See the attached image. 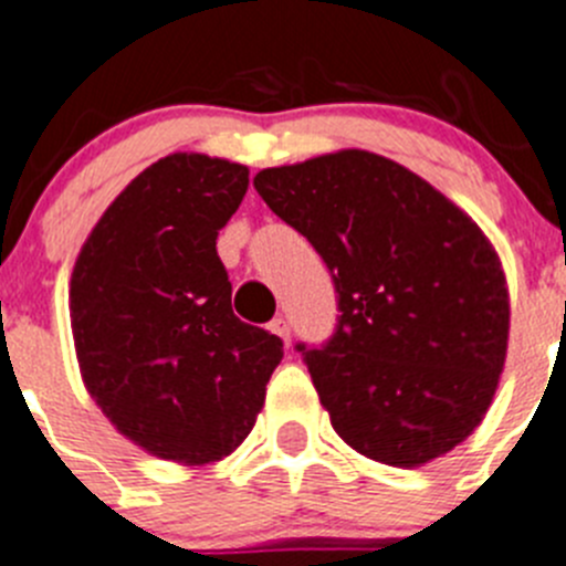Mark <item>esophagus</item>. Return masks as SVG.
Wrapping results in <instances>:
<instances>
[{
	"label": "esophagus",
	"mask_w": 566,
	"mask_h": 566,
	"mask_svg": "<svg viewBox=\"0 0 566 566\" xmlns=\"http://www.w3.org/2000/svg\"><path fill=\"white\" fill-rule=\"evenodd\" d=\"M271 333H276L284 344H290V324L282 318V315H276V318L271 321Z\"/></svg>",
	"instance_id": "obj_1"
}]
</instances>
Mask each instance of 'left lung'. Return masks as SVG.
Masks as SVG:
<instances>
[{"label": "left lung", "instance_id": "1", "mask_svg": "<svg viewBox=\"0 0 566 566\" xmlns=\"http://www.w3.org/2000/svg\"><path fill=\"white\" fill-rule=\"evenodd\" d=\"M333 273L338 329L298 349L340 440L420 468L473 434L505 369L511 295L496 248L400 163L340 149L253 177Z\"/></svg>", "mask_w": 566, "mask_h": 566}]
</instances>
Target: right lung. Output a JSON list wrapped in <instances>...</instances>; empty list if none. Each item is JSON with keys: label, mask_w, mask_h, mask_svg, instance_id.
<instances>
[{"label": "right lung", "mask_w": 566, "mask_h": 566, "mask_svg": "<svg viewBox=\"0 0 566 566\" xmlns=\"http://www.w3.org/2000/svg\"><path fill=\"white\" fill-rule=\"evenodd\" d=\"M248 166L175 151L144 169L90 231L70 279L81 380L146 454L208 465L251 434L282 338L239 321L217 237Z\"/></svg>", "instance_id": "obj_1"}]
</instances>
